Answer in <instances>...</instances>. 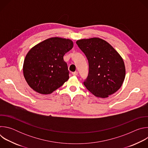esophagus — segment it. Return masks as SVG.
I'll return each instance as SVG.
<instances>
[{
  "label": "esophagus",
  "mask_w": 148,
  "mask_h": 148,
  "mask_svg": "<svg viewBox=\"0 0 148 148\" xmlns=\"http://www.w3.org/2000/svg\"><path fill=\"white\" fill-rule=\"evenodd\" d=\"M72 74H73V75H78V72H77V71L73 72V73H72Z\"/></svg>",
  "instance_id": "esophagus-1"
}]
</instances>
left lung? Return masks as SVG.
<instances>
[{
  "mask_svg": "<svg viewBox=\"0 0 148 148\" xmlns=\"http://www.w3.org/2000/svg\"><path fill=\"white\" fill-rule=\"evenodd\" d=\"M85 54L89 73L84 85L97 97L105 98L116 92L125 77V67L120 54L107 41L98 37L78 40Z\"/></svg>",
  "mask_w": 148,
  "mask_h": 148,
  "instance_id": "obj_1",
  "label": "left lung"
}]
</instances>
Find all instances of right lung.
I'll return each instance as SVG.
<instances>
[{
	"instance_id": "add662e5",
	"label": "right lung",
	"mask_w": 148,
	"mask_h": 148,
	"mask_svg": "<svg viewBox=\"0 0 148 148\" xmlns=\"http://www.w3.org/2000/svg\"><path fill=\"white\" fill-rule=\"evenodd\" d=\"M73 47L68 38L51 37L40 42L27 53L23 71L28 85L36 92L51 94L69 79L63 57Z\"/></svg>"
}]
</instances>
